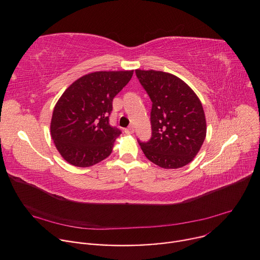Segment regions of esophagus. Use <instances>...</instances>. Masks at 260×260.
<instances>
[{
    "instance_id": "1",
    "label": "esophagus",
    "mask_w": 260,
    "mask_h": 260,
    "mask_svg": "<svg viewBox=\"0 0 260 260\" xmlns=\"http://www.w3.org/2000/svg\"><path fill=\"white\" fill-rule=\"evenodd\" d=\"M133 132H134V128H133L132 126L128 127V128L125 130V133H126V134H132Z\"/></svg>"
}]
</instances>
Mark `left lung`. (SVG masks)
<instances>
[{
	"label": "left lung",
	"instance_id": "left-lung-1",
	"mask_svg": "<svg viewBox=\"0 0 260 260\" xmlns=\"http://www.w3.org/2000/svg\"><path fill=\"white\" fill-rule=\"evenodd\" d=\"M151 102L152 136L139 141L146 157L165 169H178L193 160L207 133L203 105L177 76L162 71L135 70Z\"/></svg>",
	"mask_w": 260,
	"mask_h": 260
}]
</instances>
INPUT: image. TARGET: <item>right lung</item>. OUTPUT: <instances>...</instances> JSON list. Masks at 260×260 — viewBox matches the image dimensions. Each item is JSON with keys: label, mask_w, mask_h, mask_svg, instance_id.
<instances>
[{"label": "right lung", "mask_w": 260, "mask_h": 260, "mask_svg": "<svg viewBox=\"0 0 260 260\" xmlns=\"http://www.w3.org/2000/svg\"><path fill=\"white\" fill-rule=\"evenodd\" d=\"M130 71H98L72 83L57 101L50 131L59 154L75 167L108 157L121 131L110 126L114 96L131 80Z\"/></svg>", "instance_id": "1"}]
</instances>
